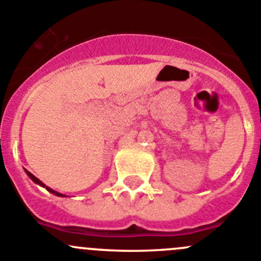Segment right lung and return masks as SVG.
<instances>
[{"label":"right lung","mask_w":261,"mask_h":261,"mask_svg":"<svg viewBox=\"0 0 261 261\" xmlns=\"http://www.w3.org/2000/svg\"><path fill=\"white\" fill-rule=\"evenodd\" d=\"M25 172H26V174L29 175V178H30L31 180L34 181V183H36V184H39V186L40 187H43V188H45L46 191L48 192H50V193H53V194H55V196H58V197H68V196H65V194H63V193H59V192H57V191H54V189H51L50 188V187H48V186H45V184L43 183V181H41L40 179H38V178L35 177V175L34 174H31L30 172H29V170H26L25 169Z\"/></svg>","instance_id":"1"}]
</instances>
